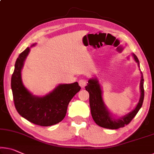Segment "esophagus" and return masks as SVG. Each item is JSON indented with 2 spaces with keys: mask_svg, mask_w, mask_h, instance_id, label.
Listing matches in <instances>:
<instances>
[{
  "mask_svg": "<svg viewBox=\"0 0 154 154\" xmlns=\"http://www.w3.org/2000/svg\"><path fill=\"white\" fill-rule=\"evenodd\" d=\"M79 84L80 86L82 87V88H84V87H85V85H87V80L85 79H80L79 82Z\"/></svg>",
  "mask_w": 154,
  "mask_h": 154,
  "instance_id": "34e87169",
  "label": "esophagus"
}]
</instances>
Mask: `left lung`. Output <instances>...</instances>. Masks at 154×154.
<instances>
[{"instance_id":"obj_1","label":"left lung","mask_w":154,"mask_h":154,"mask_svg":"<svg viewBox=\"0 0 154 154\" xmlns=\"http://www.w3.org/2000/svg\"><path fill=\"white\" fill-rule=\"evenodd\" d=\"M135 61L138 63L140 68V63L137 56L134 54H132ZM141 73V79L140 82V96L136 108L124 116L116 118L112 113L108 110L103 99V91L101 85L96 78L91 79L88 80V83L85 87L86 90L89 94V105H90L91 113L92 118L96 123L101 127L110 129H117L128 125L131 120L140 110L144 100V79L143 73Z\"/></svg>"}]
</instances>
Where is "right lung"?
<instances>
[{
    "label": "right lung",
    "instance_id": "1",
    "mask_svg": "<svg viewBox=\"0 0 154 154\" xmlns=\"http://www.w3.org/2000/svg\"><path fill=\"white\" fill-rule=\"evenodd\" d=\"M29 51L27 47L15 63L11 80L14 105L18 113L28 121L42 127L51 126L63 120L70 100L81 87L77 82L60 84L45 96L33 95L24 86L21 78V70Z\"/></svg>",
    "mask_w": 154,
    "mask_h": 154
}]
</instances>
